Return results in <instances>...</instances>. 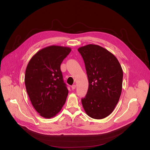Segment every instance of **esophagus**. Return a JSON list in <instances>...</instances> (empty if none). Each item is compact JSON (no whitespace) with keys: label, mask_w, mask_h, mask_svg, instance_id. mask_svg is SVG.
I'll return each mask as SVG.
<instances>
[{"label":"esophagus","mask_w":150,"mask_h":150,"mask_svg":"<svg viewBox=\"0 0 150 150\" xmlns=\"http://www.w3.org/2000/svg\"><path fill=\"white\" fill-rule=\"evenodd\" d=\"M71 88H72V90H75V89L76 88V85H72Z\"/></svg>","instance_id":"1"}]
</instances>
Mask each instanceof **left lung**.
<instances>
[{"label": "left lung", "mask_w": 150, "mask_h": 150, "mask_svg": "<svg viewBox=\"0 0 150 150\" xmlns=\"http://www.w3.org/2000/svg\"><path fill=\"white\" fill-rule=\"evenodd\" d=\"M87 71L89 85L81 99L88 116L101 119L110 115L117 104L122 90L123 70L117 58L109 51L96 45L78 49Z\"/></svg>", "instance_id": "left-lung-1"}]
</instances>
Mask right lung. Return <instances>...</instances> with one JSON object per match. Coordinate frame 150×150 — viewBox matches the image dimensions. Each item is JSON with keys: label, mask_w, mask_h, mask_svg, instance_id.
I'll use <instances>...</instances> for the list:
<instances>
[{"label": "right lung", "mask_w": 150, "mask_h": 150, "mask_svg": "<svg viewBox=\"0 0 150 150\" xmlns=\"http://www.w3.org/2000/svg\"><path fill=\"white\" fill-rule=\"evenodd\" d=\"M71 49L50 46L37 52L26 68L25 84L35 110L42 117H54L65 104L68 94L60 65Z\"/></svg>", "instance_id": "right-lung-1"}]
</instances>
